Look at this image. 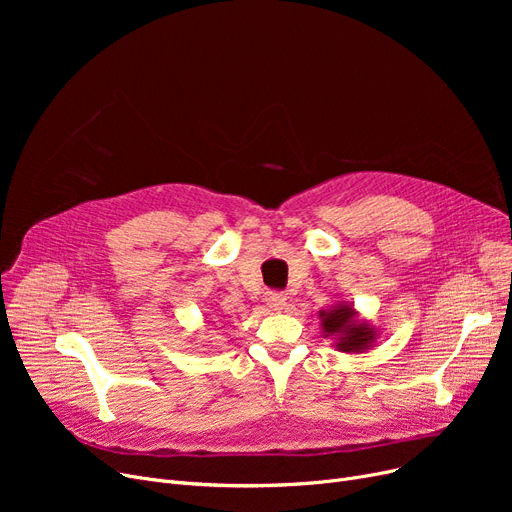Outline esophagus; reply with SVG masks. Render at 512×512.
I'll return each instance as SVG.
<instances>
[{
  "mask_svg": "<svg viewBox=\"0 0 512 512\" xmlns=\"http://www.w3.org/2000/svg\"><path fill=\"white\" fill-rule=\"evenodd\" d=\"M265 303H267V307H270L272 311H282L284 307H286V294H282V292H270L265 297Z\"/></svg>",
  "mask_w": 512,
  "mask_h": 512,
  "instance_id": "obj_1",
  "label": "esophagus"
}]
</instances>
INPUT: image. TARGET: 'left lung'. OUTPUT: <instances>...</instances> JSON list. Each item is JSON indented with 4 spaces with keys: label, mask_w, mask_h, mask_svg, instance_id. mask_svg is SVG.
I'll list each match as a JSON object with an SVG mask.
<instances>
[{
    "label": "left lung",
    "mask_w": 512,
    "mask_h": 512,
    "mask_svg": "<svg viewBox=\"0 0 512 512\" xmlns=\"http://www.w3.org/2000/svg\"><path fill=\"white\" fill-rule=\"evenodd\" d=\"M319 326L324 338L334 342L340 353L361 355L378 344L380 330L371 321L363 319L353 303L338 301L330 309L319 311Z\"/></svg>",
    "instance_id": "obj_1"
}]
</instances>
